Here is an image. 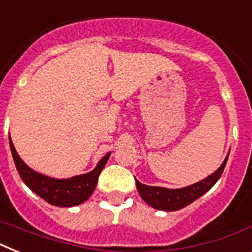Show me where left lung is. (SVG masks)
Listing matches in <instances>:
<instances>
[{"label": "left lung", "mask_w": 252, "mask_h": 252, "mask_svg": "<svg viewBox=\"0 0 252 252\" xmlns=\"http://www.w3.org/2000/svg\"><path fill=\"white\" fill-rule=\"evenodd\" d=\"M227 157L225 158L222 165L217 168V171L207 176L205 179L184 188L170 189V188L165 187H153V186L142 184L138 180H136V187H137V191L142 200L146 204H149L150 207L166 212L179 211L182 208L187 207L188 204L193 203L196 199H199L200 196H203L205 192L209 191L215 186L216 182L222 175L223 168L226 166Z\"/></svg>", "instance_id": "1"}]
</instances>
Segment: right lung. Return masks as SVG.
Here are the masks:
<instances>
[{
  "mask_svg": "<svg viewBox=\"0 0 252 252\" xmlns=\"http://www.w3.org/2000/svg\"><path fill=\"white\" fill-rule=\"evenodd\" d=\"M10 149L13 154L15 167L26 186L37 196H40L41 199L45 200L47 203L56 205V207H74L86 201L94 192L98 183L99 174L104 168L111 154L107 153L98 162L96 167L87 174L73 176L68 179H55L51 176L39 174L26 165L25 162L22 161V158L18 156L11 138H10Z\"/></svg>",
  "mask_w": 252,
  "mask_h": 252,
  "instance_id": "add662e5",
  "label": "right lung"
}]
</instances>
